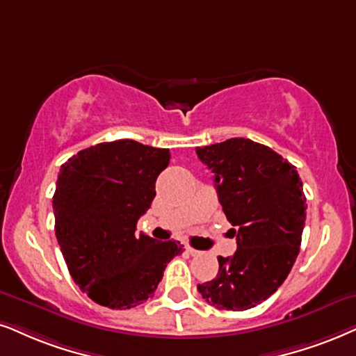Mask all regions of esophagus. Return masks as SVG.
I'll use <instances>...</instances> for the list:
<instances>
[{
	"mask_svg": "<svg viewBox=\"0 0 356 356\" xmlns=\"http://www.w3.org/2000/svg\"><path fill=\"white\" fill-rule=\"evenodd\" d=\"M186 251H187L188 254H192V256H199V254H202V251L192 248V246H186Z\"/></svg>",
	"mask_w": 356,
	"mask_h": 356,
	"instance_id": "esophagus-1",
	"label": "esophagus"
}]
</instances>
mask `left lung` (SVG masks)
Instances as JSON below:
<instances>
[{
	"mask_svg": "<svg viewBox=\"0 0 356 356\" xmlns=\"http://www.w3.org/2000/svg\"><path fill=\"white\" fill-rule=\"evenodd\" d=\"M215 174V188L238 248L218 256L217 277L197 286L207 302L248 310L284 282L299 254L305 225V195L294 165L271 147L245 138L197 147Z\"/></svg>",
	"mask_w": 356,
	"mask_h": 356,
	"instance_id": "8db88e82",
	"label": "left lung"
}]
</instances>
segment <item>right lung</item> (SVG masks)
I'll return each instance as SVG.
<instances>
[{"label": "right lung", "mask_w": 356, "mask_h": 356, "mask_svg": "<svg viewBox=\"0 0 356 356\" xmlns=\"http://www.w3.org/2000/svg\"><path fill=\"white\" fill-rule=\"evenodd\" d=\"M169 159V149L118 139L62 164L52 200L56 236L72 279L93 302L136 307L152 298L169 261L182 254L179 241L134 233Z\"/></svg>", "instance_id": "1"}]
</instances>
